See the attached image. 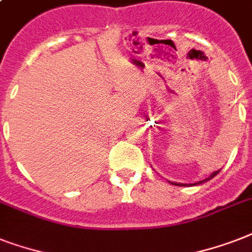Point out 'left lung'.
Wrapping results in <instances>:
<instances>
[{
    "instance_id": "8db88e82",
    "label": "left lung",
    "mask_w": 252,
    "mask_h": 252,
    "mask_svg": "<svg viewBox=\"0 0 252 252\" xmlns=\"http://www.w3.org/2000/svg\"><path fill=\"white\" fill-rule=\"evenodd\" d=\"M220 170H221V168H220ZM220 170H217V171H213V172H212V174H211V175L208 176V178H205V179H203V180H200V182H196V183L184 184V183H176V182H171V180H167V182H168V183H170V184H172V186H180V187H192V186H197V184H203V183H205V182H208V180H211L212 178H215V176L217 175V174H219Z\"/></svg>"
}]
</instances>
